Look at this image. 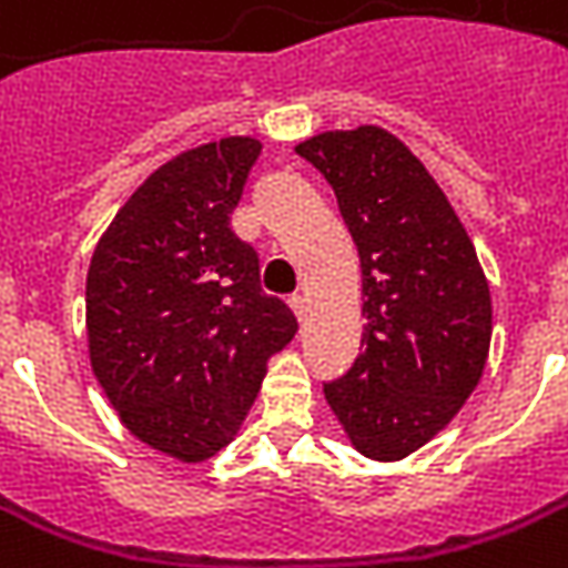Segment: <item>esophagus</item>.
<instances>
[{"instance_id":"esophagus-1","label":"esophagus","mask_w":568,"mask_h":568,"mask_svg":"<svg viewBox=\"0 0 568 568\" xmlns=\"http://www.w3.org/2000/svg\"><path fill=\"white\" fill-rule=\"evenodd\" d=\"M288 304H292L295 317H298V321H304V314H307V304H304V295H292V298H288Z\"/></svg>"}]
</instances>
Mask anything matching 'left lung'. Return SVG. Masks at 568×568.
Returning a JSON list of instances; mask_svg holds the SVG:
<instances>
[{
    "instance_id": "1",
    "label": "left lung",
    "mask_w": 568,
    "mask_h": 568,
    "mask_svg": "<svg viewBox=\"0 0 568 568\" xmlns=\"http://www.w3.org/2000/svg\"><path fill=\"white\" fill-rule=\"evenodd\" d=\"M336 191L362 257L364 333L323 396L358 453L412 456L478 386L490 288L440 185L389 131H326L295 148Z\"/></svg>"
}]
</instances>
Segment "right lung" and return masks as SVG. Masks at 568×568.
<instances>
[{
  "mask_svg": "<svg viewBox=\"0 0 568 568\" xmlns=\"http://www.w3.org/2000/svg\"><path fill=\"white\" fill-rule=\"evenodd\" d=\"M257 156V141L223 138L169 160L115 213L88 270L93 374L134 437L182 462L235 437L266 358L298 329L232 229Z\"/></svg>",
  "mask_w": 568,
  "mask_h": 568,
  "instance_id": "1",
  "label": "right lung"
}]
</instances>
